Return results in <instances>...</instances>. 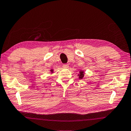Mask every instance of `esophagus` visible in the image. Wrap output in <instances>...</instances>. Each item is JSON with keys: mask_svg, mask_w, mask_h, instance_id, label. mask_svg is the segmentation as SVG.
Returning a JSON list of instances; mask_svg holds the SVG:
<instances>
[{"mask_svg": "<svg viewBox=\"0 0 131 131\" xmlns=\"http://www.w3.org/2000/svg\"><path fill=\"white\" fill-rule=\"evenodd\" d=\"M63 67L65 68H68L69 67V65L67 64H64L63 65Z\"/></svg>", "mask_w": 131, "mask_h": 131, "instance_id": "esophagus-1", "label": "esophagus"}]
</instances>
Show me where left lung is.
<instances>
[{
	"label": "left lung",
	"instance_id": "left-lung-1",
	"mask_svg": "<svg viewBox=\"0 0 131 131\" xmlns=\"http://www.w3.org/2000/svg\"><path fill=\"white\" fill-rule=\"evenodd\" d=\"M84 74H85L84 71L82 70H80L79 73V74L78 75V76H79V79H83L84 77Z\"/></svg>",
	"mask_w": 131,
	"mask_h": 131
}]
</instances>
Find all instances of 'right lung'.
Masks as SVG:
<instances>
[{"label": "right lung", "mask_w": 131, "mask_h": 131, "mask_svg": "<svg viewBox=\"0 0 131 131\" xmlns=\"http://www.w3.org/2000/svg\"><path fill=\"white\" fill-rule=\"evenodd\" d=\"M50 72L51 74H52L53 73V72H54V71H53V69H51V70H50Z\"/></svg>", "instance_id": "obj_1"}]
</instances>
